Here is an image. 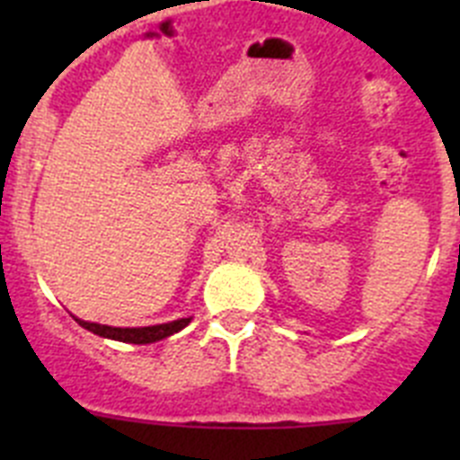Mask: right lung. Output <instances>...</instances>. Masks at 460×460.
<instances>
[{"label": "right lung", "instance_id": "1", "mask_svg": "<svg viewBox=\"0 0 460 460\" xmlns=\"http://www.w3.org/2000/svg\"><path fill=\"white\" fill-rule=\"evenodd\" d=\"M78 320V318H75ZM190 323V318L174 320V323L165 324H154V327H108V324H96V323H84V320H78L80 327L89 329L93 334L105 336V339L121 341V343H154V341H161L165 336H172L174 332L184 329L186 324Z\"/></svg>", "mask_w": 460, "mask_h": 460}]
</instances>
